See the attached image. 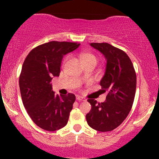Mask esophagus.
<instances>
[{
    "label": "esophagus",
    "mask_w": 159,
    "mask_h": 159,
    "mask_svg": "<svg viewBox=\"0 0 159 159\" xmlns=\"http://www.w3.org/2000/svg\"><path fill=\"white\" fill-rule=\"evenodd\" d=\"M76 99H77L78 101H85V98H83L81 96H76Z\"/></svg>",
    "instance_id": "esophagus-1"
}]
</instances>
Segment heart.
<instances>
[{"label":"heart","instance_id":"obj_1","mask_svg":"<svg viewBox=\"0 0 159 159\" xmlns=\"http://www.w3.org/2000/svg\"><path fill=\"white\" fill-rule=\"evenodd\" d=\"M66 60H67V57L66 58L64 61H66ZM81 60H82V61H83V63L84 62L87 61H94L96 62V57L91 54H84L83 55L81 56Z\"/></svg>","mask_w":159,"mask_h":159}]
</instances>
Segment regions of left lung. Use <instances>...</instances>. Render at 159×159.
<instances>
[{
	"instance_id": "obj_1",
	"label": "left lung",
	"mask_w": 159,
	"mask_h": 159,
	"mask_svg": "<svg viewBox=\"0 0 159 159\" xmlns=\"http://www.w3.org/2000/svg\"><path fill=\"white\" fill-rule=\"evenodd\" d=\"M105 56L107 64L100 81L106 100L98 103L87 99L91 110L86 115L87 124L98 132H110L124 121L132 109L136 91V73L130 58L123 51L108 43H90Z\"/></svg>"
}]
</instances>
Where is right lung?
Instances as JSON below:
<instances>
[{
  "mask_svg": "<svg viewBox=\"0 0 159 159\" xmlns=\"http://www.w3.org/2000/svg\"><path fill=\"white\" fill-rule=\"evenodd\" d=\"M79 43L52 41L36 47L25 58L19 77L23 105L34 123L54 132L68 123L75 96L54 94L50 83L59 76L63 56L79 47Z\"/></svg>",
  "mask_w": 159,
  "mask_h": 159,
  "instance_id": "obj_1",
  "label": "right lung"
}]
</instances>
